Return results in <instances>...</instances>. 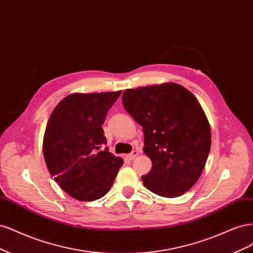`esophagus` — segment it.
<instances>
[{
    "instance_id": "esophagus-1",
    "label": "esophagus",
    "mask_w": 253,
    "mask_h": 253,
    "mask_svg": "<svg viewBox=\"0 0 253 253\" xmlns=\"http://www.w3.org/2000/svg\"><path fill=\"white\" fill-rule=\"evenodd\" d=\"M138 156V151L137 150H133L131 153H129L126 156V159L129 161H132L133 159H135Z\"/></svg>"
}]
</instances>
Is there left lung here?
<instances>
[{
	"mask_svg": "<svg viewBox=\"0 0 253 253\" xmlns=\"http://www.w3.org/2000/svg\"><path fill=\"white\" fill-rule=\"evenodd\" d=\"M122 102L143 127V150L152 162L142 176L146 188L164 198L188 191L211 147L209 122L197 97L176 83H164L126 89Z\"/></svg>",
	"mask_w": 253,
	"mask_h": 253,
	"instance_id": "1",
	"label": "left lung"
}]
</instances>
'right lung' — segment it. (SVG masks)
Instances as JSON below:
<instances>
[{"label":"right lung","instance_id":"right-lung-1","mask_svg":"<svg viewBox=\"0 0 253 253\" xmlns=\"http://www.w3.org/2000/svg\"><path fill=\"white\" fill-rule=\"evenodd\" d=\"M122 91L71 93L47 122L43 154L54 181L71 198L91 202L109 191L124 161L108 148L102 125Z\"/></svg>","mask_w":253,"mask_h":253}]
</instances>
